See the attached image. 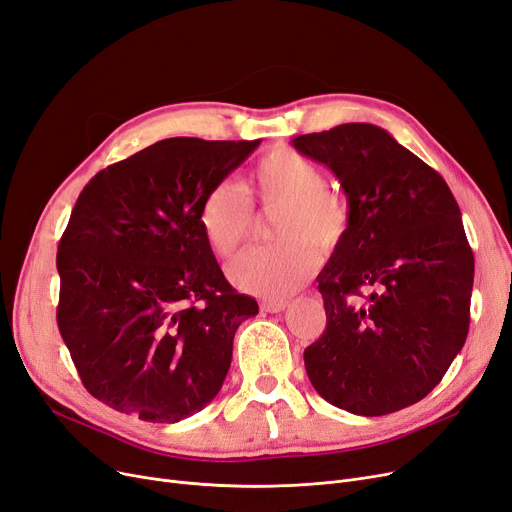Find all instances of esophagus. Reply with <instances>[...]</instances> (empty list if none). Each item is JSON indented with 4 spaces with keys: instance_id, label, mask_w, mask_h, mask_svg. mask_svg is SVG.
I'll use <instances>...</instances> for the list:
<instances>
[{
    "instance_id": "34e87169",
    "label": "esophagus",
    "mask_w": 512,
    "mask_h": 512,
    "mask_svg": "<svg viewBox=\"0 0 512 512\" xmlns=\"http://www.w3.org/2000/svg\"><path fill=\"white\" fill-rule=\"evenodd\" d=\"M286 305H288L286 299H265V301L261 303L263 311H270V314H280V311H282Z\"/></svg>"
}]
</instances>
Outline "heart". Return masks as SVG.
<instances>
[{
  "instance_id": "obj_1",
  "label": "heart",
  "mask_w": 512,
  "mask_h": 512,
  "mask_svg": "<svg viewBox=\"0 0 512 512\" xmlns=\"http://www.w3.org/2000/svg\"><path fill=\"white\" fill-rule=\"evenodd\" d=\"M244 191L234 184L213 186L201 203L198 224L211 251L230 257L255 226L249 201L263 211H278L274 238L280 242L244 251L230 278L242 291L282 299L301 288L318 268V251H335L345 240L351 209L347 198L326 186L324 171L293 148H274L253 167Z\"/></svg>"
}]
</instances>
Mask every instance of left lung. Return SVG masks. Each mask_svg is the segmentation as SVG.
Masks as SVG:
<instances>
[{
    "label": "left lung",
    "instance_id": "1",
    "mask_svg": "<svg viewBox=\"0 0 512 512\" xmlns=\"http://www.w3.org/2000/svg\"><path fill=\"white\" fill-rule=\"evenodd\" d=\"M347 194L351 224L318 276L326 330L305 353L328 404L383 416L429 395L469 335L475 257L446 180L389 133L345 123L293 140Z\"/></svg>",
    "mask_w": 512,
    "mask_h": 512
}]
</instances>
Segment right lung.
Here are the masks:
<instances>
[{
    "label": "right lung",
    "instance_id": "obj_1",
    "mask_svg": "<svg viewBox=\"0 0 512 512\" xmlns=\"http://www.w3.org/2000/svg\"><path fill=\"white\" fill-rule=\"evenodd\" d=\"M259 142L161 140L79 194L58 244L56 320L83 387L108 408L177 422L224 385L236 328L259 305L226 280L198 211Z\"/></svg>",
    "mask_w": 512,
    "mask_h": 512
}]
</instances>
